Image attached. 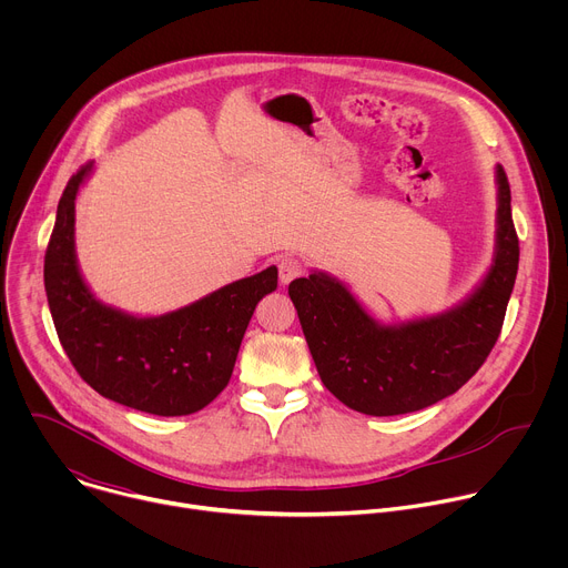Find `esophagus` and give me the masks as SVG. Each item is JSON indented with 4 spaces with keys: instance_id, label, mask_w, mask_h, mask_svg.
<instances>
[{
    "instance_id": "esophagus-1",
    "label": "esophagus",
    "mask_w": 568,
    "mask_h": 568,
    "mask_svg": "<svg viewBox=\"0 0 568 568\" xmlns=\"http://www.w3.org/2000/svg\"><path fill=\"white\" fill-rule=\"evenodd\" d=\"M301 272H303V265L294 256H283L278 261V281H281V285H290L296 276H301Z\"/></svg>"
}]
</instances>
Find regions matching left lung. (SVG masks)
Instances as JSON below:
<instances>
[{
    "instance_id": "left-lung-1",
    "label": "left lung",
    "mask_w": 568,
    "mask_h": 568,
    "mask_svg": "<svg viewBox=\"0 0 568 568\" xmlns=\"http://www.w3.org/2000/svg\"><path fill=\"white\" fill-rule=\"evenodd\" d=\"M497 229L493 265L456 305L384 323L353 290L312 270L290 283V298L321 382L346 407L366 416L420 412L456 393L499 339L519 265L510 184L495 166Z\"/></svg>"
}]
</instances>
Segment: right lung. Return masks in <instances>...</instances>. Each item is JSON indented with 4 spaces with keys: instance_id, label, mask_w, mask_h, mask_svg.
Here are the masks:
<instances>
[{
    "instance_id": "add662e5",
    "label": "right lung",
    "mask_w": 568,
    "mask_h": 568,
    "mask_svg": "<svg viewBox=\"0 0 568 568\" xmlns=\"http://www.w3.org/2000/svg\"><path fill=\"white\" fill-rule=\"evenodd\" d=\"M94 161L67 184L44 256V290L60 344L94 390L152 416H189L229 384L233 364L263 296L276 290L272 265L184 307L134 314L103 303L75 254V197Z\"/></svg>"
}]
</instances>
